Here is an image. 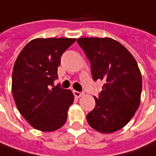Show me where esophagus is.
<instances>
[{"label": "esophagus", "instance_id": "34e87169", "mask_svg": "<svg viewBox=\"0 0 156 156\" xmlns=\"http://www.w3.org/2000/svg\"><path fill=\"white\" fill-rule=\"evenodd\" d=\"M73 94H74V96H76L77 98H79V97H81V96H83V93H81V92L76 91V90H74Z\"/></svg>", "mask_w": 156, "mask_h": 156}]
</instances>
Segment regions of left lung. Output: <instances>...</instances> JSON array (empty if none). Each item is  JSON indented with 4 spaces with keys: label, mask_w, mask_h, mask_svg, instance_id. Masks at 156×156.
I'll list each match as a JSON object with an SVG mask.
<instances>
[{
    "label": "left lung",
    "mask_w": 156,
    "mask_h": 156,
    "mask_svg": "<svg viewBox=\"0 0 156 156\" xmlns=\"http://www.w3.org/2000/svg\"><path fill=\"white\" fill-rule=\"evenodd\" d=\"M79 46L90 61L93 79L103 81L88 124L101 133H113L128 124L139 107L142 75L136 60L121 43L110 37H82Z\"/></svg>",
    "instance_id": "obj_1"
}]
</instances>
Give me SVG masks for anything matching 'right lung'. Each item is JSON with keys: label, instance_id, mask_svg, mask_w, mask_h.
Returning a JSON list of instances; mask_svg holds the SVG:
<instances>
[{"label": "right lung", "instance_id": "1", "mask_svg": "<svg viewBox=\"0 0 156 156\" xmlns=\"http://www.w3.org/2000/svg\"><path fill=\"white\" fill-rule=\"evenodd\" d=\"M76 38H36L16 59L12 92L16 107L35 129L54 131L65 125L73 103L71 90L54 87L60 57Z\"/></svg>", "mask_w": 156, "mask_h": 156}]
</instances>
